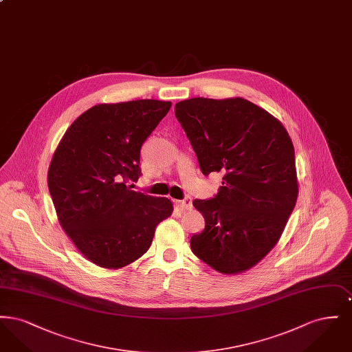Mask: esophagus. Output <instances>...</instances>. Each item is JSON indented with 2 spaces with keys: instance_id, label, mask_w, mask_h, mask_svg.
Instances as JSON below:
<instances>
[{
  "instance_id": "obj_1",
  "label": "esophagus",
  "mask_w": 352,
  "mask_h": 352,
  "mask_svg": "<svg viewBox=\"0 0 352 352\" xmlns=\"http://www.w3.org/2000/svg\"><path fill=\"white\" fill-rule=\"evenodd\" d=\"M175 206H178L181 210H190L192 207V201H191V198L186 197L184 199L175 201Z\"/></svg>"
}]
</instances>
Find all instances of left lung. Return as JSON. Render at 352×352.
<instances>
[{
	"label": "left lung",
	"instance_id": "8db88e82",
	"mask_svg": "<svg viewBox=\"0 0 352 352\" xmlns=\"http://www.w3.org/2000/svg\"><path fill=\"white\" fill-rule=\"evenodd\" d=\"M201 173L223 182L211 199H195L206 226L191 251L211 268L236 274L277 244L298 197L293 142L284 125L251 101L192 98L175 104Z\"/></svg>",
	"mask_w": 352,
	"mask_h": 352
}]
</instances>
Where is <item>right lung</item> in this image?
I'll use <instances>...</instances> for the list:
<instances>
[{"label": "right lung", "mask_w": 352, "mask_h": 352, "mask_svg": "<svg viewBox=\"0 0 352 352\" xmlns=\"http://www.w3.org/2000/svg\"><path fill=\"white\" fill-rule=\"evenodd\" d=\"M170 101L99 104L76 118L52 155L47 184L59 223L85 258L101 268L129 265L149 250L173 212L168 198L133 191L140 151Z\"/></svg>", "instance_id": "obj_1"}]
</instances>
